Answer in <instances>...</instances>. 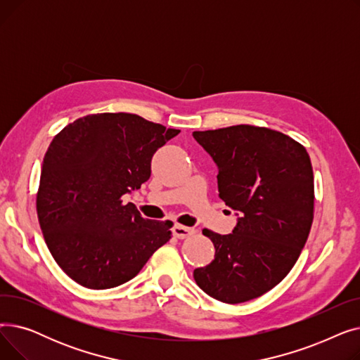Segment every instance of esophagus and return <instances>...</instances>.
<instances>
[{
  "label": "esophagus",
  "instance_id": "34e87169",
  "mask_svg": "<svg viewBox=\"0 0 360 360\" xmlns=\"http://www.w3.org/2000/svg\"><path fill=\"white\" fill-rule=\"evenodd\" d=\"M194 229H191V228H186V226H182V224H175L174 228H172V233H174V236L175 238H178V239H185V238H190V236H193L194 235Z\"/></svg>",
  "mask_w": 360,
  "mask_h": 360
}]
</instances>
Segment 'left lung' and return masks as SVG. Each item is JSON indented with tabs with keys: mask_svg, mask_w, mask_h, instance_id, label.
Returning <instances> with one entry per match:
<instances>
[{
	"mask_svg": "<svg viewBox=\"0 0 360 360\" xmlns=\"http://www.w3.org/2000/svg\"><path fill=\"white\" fill-rule=\"evenodd\" d=\"M193 136L217 165L219 197L239 214L229 235L202 231L216 252L194 278L209 296L242 304L278 285L305 247L314 220L311 159L270 128L233 125Z\"/></svg>",
	"mask_w": 360,
	"mask_h": 360,
	"instance_id": "obj_1",
	"label": "left lung"
}]
</instances>
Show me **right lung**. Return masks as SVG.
Masks as SVG:
<instances>
[{
    "label": "right lung",
    "instance_id": "obj_1",
    "mask_svg": "<svg viewBox=\"0 0 360 360\" xmlns=\"http://www.w3.org/2000/svg\"><path fill=\"white\" fill-rule=\"evenodd\" d=\"M179 132L120 112L79 118L53 137L36 210L53 259L79 285L117 288L170 239L172 221L143 219L122 197L150 178L151 158Z\"/></svg>",
    "mask_w": 360,
    "mask_h": 360
}]
</instances>
